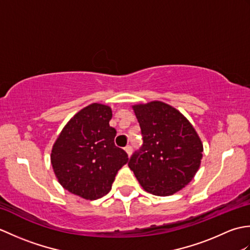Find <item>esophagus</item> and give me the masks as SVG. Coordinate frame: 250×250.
<instances>
[{
    "label": "esophagus",
    "instance_id": "1",
    "mask_svg": "<svg viewBox=\"0 0 250 250\" xmlns=\"http://www.w3.org/2000/svg\"><path fill=\"white\" fill-rule=\"evenodd\" d=\"M125 152H126V153H128V156L130 157V156H131V153H132V146H131V145L125 146Z\"/></svg>",
    "mask_w": 250,
    "mask_h": 250
}]
</instances>
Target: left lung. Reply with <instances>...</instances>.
I'll use <instances>...</instances> for the list:
<instances>
[{
    "mask_svg": "<svg viewBox=\"0 0 250 250\" xmlns=\"http://www.w3.org/2000/svg\"><path fill=\"white\" fill-rule=\"evenodd\" d=\"M143 145L129 167L147 192L166 196L192 180L201 164L203 145L190 122L172 106L150 102L133 106Z\"/></svg>",
    "mask_w": 250,
    "mask_h": 250,
    "instance_id": "1",
    "label": "left lung"
}]
</instances>
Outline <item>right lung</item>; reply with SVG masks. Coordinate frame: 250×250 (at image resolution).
<instances>
[{
  "label": "right lung",
  "mask_w": 250,
  "mask_h": 250,
  "mask_svg": "<svg viewBox=\"0 0 250 250\" xmlns=\"http://www.w3.org/2000/svg\"><path fill=\"white\" fill-rule=\"evenodd\" d=\"M111 116L108 106L90 104L67 122L52 147L54 172L71 193L87 200L102 198L128 162L126 152L115 145Z\"/></svg>",
  "instance_id": "add662e5"
}]
</instances>
